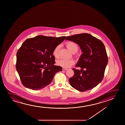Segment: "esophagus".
Wrapping results in <instances>:
<instances>
[{
  "label": "esophagus",
  "mask_w": 125,
  "mask_h": 125,
  "mask_svg": "<svg viewBox=\"0 0 125 125\" xmlns=\"http://www.w3.org/2000/svg\"><path fill=\"white\" fill-rule=\"evenodd\" d=\"M62 70H63V71H66V70H67V68H63Z\"/></svg>",
  "instance_id": "obj_1"
}]
</instances>
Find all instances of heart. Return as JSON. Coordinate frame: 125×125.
Here are the masks:
<instances>
[{"label":"heart","instance_id":"1","mask_svg":"<svg viewBox=\"0 0 125 125\" xmlns=\"http://www.w3.org/2000/svg\"><path fill=\"white\" fill-rule=\"evenodd\" d=\"M67 47L73 53L77 52L78 51L79 47L78 44L73 41H68L65 43ZM60 45H57L53 49L52 54L53 57L56 58L59 57ZM76 57H78L77 54H75ZM74 63V61L73 59H61L57 62V65L63 68H68L73 65Z\"/></svg>","mask_w":125,"mask_h":125}]
</instances>
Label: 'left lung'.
Segmentation results:
<instances>
[{"mask_svg":"<svg viewBox=\"0 0 125 125\" xmlns=\"http://www.w3.org/2000/svg\"><path fill=\"white\" fill-rule=\"evenodd\" d=\"M66 40L78 43L83 52L78 64L81 70L72 68L74 74L70 84L76 90L83 92L92 89L102 81L108 58L102 41L87 33L69 36Z\"/></svg>","mask_w":125,"mask_h":125,"instance_id":"8db88e82","label":"left lung"}]
</instances>
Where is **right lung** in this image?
I'll return each mask as SVG.
<instances>
[{
	"label": "right lung",
	"mask_w": 125,
	"mask_h": 125,
	"mask_svg": "<svg viewBox=\"0 0 125 125\" xmlns=\"http://www.w3.org/2000/svg\"><path fill=\"white\" fill-rule=\"evenodd\" d=\"M66 37L39 35L23 43L17 52L16 68L23 86L40 90L51 83L56 73L62 71V67L54 65L52 52Z\"/></svg>",
	"instance_id": "1"
}]
</instances>
